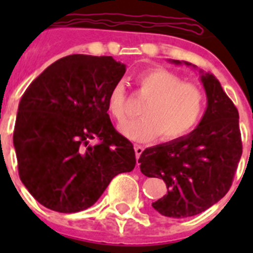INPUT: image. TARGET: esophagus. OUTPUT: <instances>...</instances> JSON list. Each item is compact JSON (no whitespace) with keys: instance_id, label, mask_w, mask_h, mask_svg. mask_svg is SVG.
<instances>
[{"instance_id":"34e87169","label":"esophagus","mask_w":253,"mask_h":253,"mask_svg":"<svg viewBox=\"0 0 253 253\" xmlns=\"http://www.w3.org/2000/svg\"><path fill=\"white\" fill-rule=\"evenodd\" d=\"M134 151H135V156H137V158L140 157V154L143 153V151H144V148H143L142 146H134Z\"/></svg>"}]
</instances>
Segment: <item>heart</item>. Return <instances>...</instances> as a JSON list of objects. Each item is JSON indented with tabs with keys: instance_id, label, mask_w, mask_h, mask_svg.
Returning a JSON list of instances; mask_svg holds the SVG:
<instances>
[{
	"instance_id": "heart-1",
	"label": "heart",
	"mask_w": 253,
	"mask_h": 253,
	"mask_svg": "<svg viewBox=\"0 0 253 253\" xmlns=\"http://www.w3.org/2000/svg\"><path fill=\"white\" fill-rule=\"evenodd\" d=\"M147 101L143 118L124 124L123 135L134 142H149L160 137L173 142L185 137L202 119L205 95L198 86L184 82L175 73L163 68H149L135 78ZM106 110L118 123L126 120V93L122 82L116 84L106 97Z\"/></svg>"
}]
</instances>
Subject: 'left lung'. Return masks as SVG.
Here are the masks:
<instances>
[{
	"label": "left lung",
	"mask_w": 253,
	"mask_h": 253,
	"mask_svg": "<svg viewBox=\"0 0 253 253\" xmlns=\"http://www.w3.org/2000/svg\"><path fill=\"white\" fill-rule=\"evenodd\" d=\"M200 73L208 97L202 122L180 139L146 148L138 160L143 175L166 182L167 194L152 207L171 218L196 215L218 203L231 189L242 156L237 107L215 76Z\"/></svg>",
	"instance_id": "1"
}]
</instances>
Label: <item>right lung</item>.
<instances>
[{
	"mask_svg": "<svg viewBox=\"0 0 253 253\" xmlns=\"http://www.w3.org/2000/svg\"><path fill=\"white\" fill-rule=\"evenodd\" d=\"M124 73L113 57L68 55L22 95L13 130L19 176L48 209H87L116 175L135 167L133 144L115 130L106 110L107 95Z\"/></svg>",
	"mask_w": 253,
	"mask_h": 253,
	"instance_id": "obj_1",
	"label": "right lung"
}]
</instances>
